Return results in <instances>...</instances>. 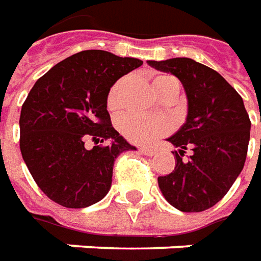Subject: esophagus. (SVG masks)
<instances>
[{
  "label": "esophagus",
  "instance_id": "esophagus-1",
  "mask_svg": "<svg viewBox=\"0 0 261 261\" xmlns=\"http://www.w3.org/2000/svg\"><path fill=\"white\" fill-rule=\"evenodd\" d=\"M139 151L142 154H145V156H153V154H154V150H153V149H149V147H140Z\"/></svg>",
  "mask_w": 261,
  "mask_h": 261
}]
</instances>
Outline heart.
Instances as JSON below:
<instances>
[{
    "label": "heart",
    "instance_id": "heart-1",
    "mask_svg": "<svg viewBox=\"0 0 261 261\" xmlns=\"http://www.w3.org/2000/svg\"><path fill=\"white\" fill-rule=\"evenodd\" d=\"M171 75H159L153 80V87H157L164 81L171 80ZM121 88V83H118L110 92L108 105L110 108H116L118 105V91ZM118 126L122 135L135 143H150L153 140L164 135L169 130V123L162 118H147L140 115H125L122 116Z\"/></svg>",
    "mask_w": 261,
    "mask_h": 261
}]
</instances>
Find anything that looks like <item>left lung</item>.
I'll list each match as a JSON object with an SVG mask.
<instances>
[{"mask_svg": "<svg viewBox=\"0 0 261 261\" xmlns=\"http://www.w3.org/2000/svg\"><path fill=\"white\" fill-rule=\"evenodd\" d=\"M147 64L175 75L184 87L187 118L169 142L177 164L159 177V188L170 205L182 212H201L228 193L243 170L250 140V119L243 99L218 71L188 57ZM187 148L193 154L182 161Z\"/></svg>", "mask_w": 261, "mask_h": 261, "instance_id": "left-lung-1", "label": "left lung"}]
</instances>
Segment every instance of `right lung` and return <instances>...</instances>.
<instances>
[{
    "label": "right lung",
    "mask_w": 261,
    "mask_h": 261,
    "mask_svg": "<svg viewBox=\"0 0 261 261\" xmlns=\"http://www.w3.org/2000/svg\"><path fill=\"white\" fill-rule=\"evenodd\" d=\"M143 64L135 57L84 50L42 75L22 105L23 162L43 193L66 208H87L104 198L121 153L136 150L111 123V87ZM92 140L96 146L87 149Z\"/></svg>",
    "instance_id": "right-lung-1"
}]
</instances>
